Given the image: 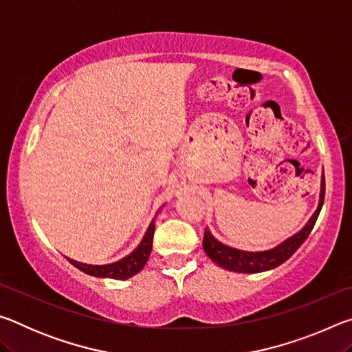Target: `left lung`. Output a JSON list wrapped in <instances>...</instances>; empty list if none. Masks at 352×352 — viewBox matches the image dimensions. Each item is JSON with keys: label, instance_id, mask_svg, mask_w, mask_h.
<instances>
[{"label": "left lung", "instance_id": "left-lung-1", "mask_svg": "<svg viewBox=\"0 0 352 352\" xmlns=\"http://www.w3.org/2000/svg\"><path fill=\"white\" fill-rule=\"evenodd\" d=\"M324 201V175H321V188H320V200L315 212L307 220L306 225L300 231L292 234L287 239L278 243L276 247L269 250H261V252H247L230 245H225L212 236L210 228L205 230L204 236V250L212 262L225 270L237 272V273H261L272 269H276L283 262L287 261L294 254L301 243L311 234L315 222H317L318 214L321 211Z\"/></svg>", "mask_w": 352, "mask_h": 352}]
</instances>
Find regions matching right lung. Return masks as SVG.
I'll return each instance as SVG.
<instances>
[{"label":"right lung","instance_id":"right-lung-1","mask_svg":"<svg viewBox=\"0 0 352 352\" xmlns=\"http://www.w3.org/2000/svg\"><path fill=\"white\" fill-rule=\"evenodd\" d=\"M160 210H162V208H160ZM153 233H155V219L152 220L151 225H148V228L146 231V234L142 236L140 245L136 247L132 253H129L127 256H124L122 259H119L116 262H111V264L96 265V264H85V262H79L71 258H67V259L74 267H77V269L82 270L83 273H87V275H91L96 278L119 279V281H122V279H129L135 276L136 273H140L142 270V267L146 265L148 256H151V252H152Z\"/></svg>","mask_w":352,"mask_h":352}]
</instances>
